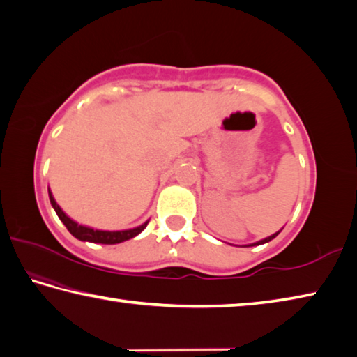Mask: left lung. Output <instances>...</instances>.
Wrapping results in <instances>:
<instances>
[{
    "instance_id": "1",
    "label": "left lung",
    "mask_w": 357,
    "mask_h": 357,
    "mask_svg": "<svg viewBox=\"0 0 357 357\" xmlns=\"http://www.w3.org/2000/svg\"><path fill=\"white\" fill-rule=\"evenodd\" d=\"M279 235V232L278 234H274V235H271V236H268V238H265V240H261V241H259V243H255V245H264V243H268V241H271L273 238H276V236ZM254 246V245H252Z\"/></svg>"
}]
</instances>
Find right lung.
Instances as JSON below:
<instances>
[{"mask_svg":"<svg viewBox=\"0 0 357 357\" xmlns=\"http://www.w3.org/2000/svg\"><path fill=\"white\" fill-rule=\"evenodd\" d=\"M48 195H50V202H52L56 215H58L59 220L64 222V226L67 227L68 232H70L75 236V238H78L81 241L102 243V245H117V243H122L125 240H130V238H133V236L139 235L147 226V222H144L142 226H139V227L130 229V230H122V232H105V230H93V229H89V227L79 226V224L72 221L70 218H68L64 213V211L59 208V205L56 204V201L52 196V192H48Z\"/></svg>","mask_w":357,"mask_h":357,"instance_id":"add662e5","label":"right lung"}]
</instances>
